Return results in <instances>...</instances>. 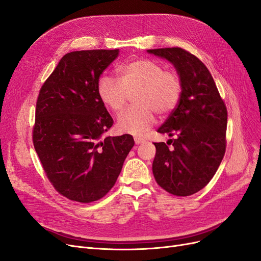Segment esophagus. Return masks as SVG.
<instances>
[{
  "label": "esophagus",
  "instance_id": "obj_1",
  "mask_svg": "<svg viewBox=\"0 0 261 261\" xmlns=\"http://www.w3.org/2000/svg\"><path fill=\"white\" fill-rule=\"evenodd\" d=\"M134 140H135V144H136V145H140V144L145 143V139L140 138V137H135V138H134Z\"/></svg>",
  "mask_w": 261,
  "mask_h": 261
}]
</instances>
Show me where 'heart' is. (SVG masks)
I'll return each mask as SVG.
<instances>
[{"label": "heart", "mask_w": 261, "mask_h": 261, "mask_svg": "<svg viewBox=\"0 0 261 261\" xmlns=\"http://www.w3.org/2000/svg\"><path fill=\"white\" fill-rule=\"evenodd\" d=\"M120 81L102 75L98 81V96L112 112H122L134 94L135 106L118 117L117 128L139 135L154 122V112L165 116L176 109L183 84L174 69H165L161 63L150 59H134L118 67Z\"/></svg>", "instance_id": "heart-1"}]
</instances>
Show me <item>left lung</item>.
I'll return each mask as SVG.
<instances>
[{
	"label": "left lung",
	"instance_id": "left-lung-1",
	"mask_svg": "<svg viewBox=\"0 0 261 261\" xmlns=\"http://www.w3.org/2000/svg\"><path fill=\"white\" fill-rule=\"evenodd\" d=\"M148 52L170 61L183 84L176 109L158 129L175 138L154 143L153 176L172 195H193L209 183L223 159L227 110L209 69L194 54L181 48Z\"/></svg>",
	"mask_w": 261,
	"mask_h": 261
}]
</instances>
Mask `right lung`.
Segmentation results:
<instances>
[{"mask_svg":"<svg viewBox=\"0 0 261 261\" xmlns=\"http://www.w3.org/2000/svg\"><path fill=\"white\" fill-rule=\"evenodd\" d=\"M117 55L118 49L67 53L39 91L34 147L50 183L69 200L105 197L135 144L128 134L101 140L113 118L98 96V81Z\"/></svg>","mask_w":261,"mask_h":261,"instance_id":"obj_1","label":"right lung"}]
</instances>
